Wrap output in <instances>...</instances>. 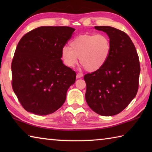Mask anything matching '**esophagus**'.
<instances>
[{
    "label": "esophagus",
    "instance_id": "34e87169",
    "mask_svg": "<svg viewBox=\"0 0 152 152\" xmlns=\"http://www.w3.org/2000/svg\"><path fill=\"white\" fill-rule=\"evenodd\" d=\"M82 76H83V74H82V73L78 72V73H77V74H76L77 78H82Z\"/></svg>",
    "mask_w": 152,
    "mask_h": 152
}]
</instances>
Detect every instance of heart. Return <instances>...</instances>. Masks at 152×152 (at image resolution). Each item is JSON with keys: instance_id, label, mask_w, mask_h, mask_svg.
I'll return each instance as SVG.
<instances>
[{"instance_id": "heart-1", "label": "heart", "mask_w": 152, "mask_h": 152, "mask_svg": "<svg viewBox=\"0 0 152 152\" xmlns=\"http://www.w3.org/2000/svg\"><path fill=\"white\" fill-rule=\"evenodd\" d=\"M110 38L104 33H85L76 36L64 47L61 56L64 64L72 68L78 62L88 72H93L103 67L111 54Z\"/></svg>"}]
</instances>
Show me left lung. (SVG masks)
<instances>
[{"instance_id":"left-lung-1","label":"left lung","mask_w":152,"mask_h":152,"mask_svg":"<svg viewBox=\"0 0 152 152\" xmlns=\"http://www.w3.org/2000/svg\"><path fill=\"white\" fill-rule=\"evenodd\" d=\"M94 28L109 35L112 51L101 69L84 75L86 101L95 113L102 116H113L124 110L137 94L140 60L127 33L109 26Z\"/></svg>"}]
</instances>
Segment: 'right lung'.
Instances as JSON below:
<instances>
[{
    "label": "right lung",
    "mask_w": 152,
    "mask_h": 152,
    "mask_svg": "<svg viewBox=\"0 0 152 152\" xmlns=\"http://www.w3.org/2000/svg\"><path fill=\"white\" fill-rule=\"evenodd\" d=\"M75 29L39 27L18 43L11 64L12 87L27 111L38 115L54 113L66 101L76 74L61 60V52Z\"/></svg>",
    "instance_id": "obj_1"
}]
</instances>
